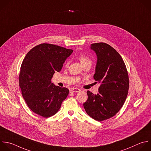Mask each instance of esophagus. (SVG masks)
<instances>
[{
    "label": "esophagus",
    "instance_id": "1",
    "mask_svg": "<svg viewBox=\"0 0 151 151\" xmlns=\"http://www.w3.org/2000/svg\"><path fill=\"white\" fill-rule=\"evenodd\" d=\"M81 90L79 88H72L70 89V93H74V92H79Z\"/></svg>",
    "mask_w": 151,
    "mask_h": 151
}]
</instances>
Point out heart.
I'll use <instances>...</instances> for the list:
<instances>
[{
	"mask_svg": "<svg viewBox=\"0 0 151 151\" xmlns=\"http://www.w3.org/2000/svg\"><path fill=\"white\" fill-rule=\"evenodd\" d=\"M79 60L81 63L82 64V65H83L85 64L89 63H91V59L88 57H87L83 55H80L79 56Z\"/></svg>",
	"mask_w": 151,
	"mask_h": 151,
	"instance_id": "heart-1",
	"label": "heart"
}]
</instances>
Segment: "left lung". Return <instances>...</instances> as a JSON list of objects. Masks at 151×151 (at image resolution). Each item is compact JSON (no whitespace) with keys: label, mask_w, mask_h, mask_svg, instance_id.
Wrapping results in <instances>:
<instances>
[{"label":"left lung","mask_w":151,"mask_h":151,"mask_svg":"<svg viewBox=\"0 0 151 151\" xmlns=\"http://www.w3.org/2000/svg\"><path fill=\"white\" fill-rule=\"evenodd\" d=\"M91 49L97 57L93 78L101 85L97 94L87 91L83 107L91 117L101 122L115 116L123 106L129 87V76L122 58L111 46L96 42L91 45Z\"/></svg>","instance_id":"8db88e82"}]
</instances>
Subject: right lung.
<instances>
[{
	"label": "right lung",
	"instance_id": "1",
	"mask_svg": "<svg viewBox=\"0 0 151 151\" xmlns=\"http://www.w3.org/2000/svg\"><path fill=\"white\" fill-rule=\"evenodd\" d=\"M73 50L43 43L34 48L25 56L19 75L22 95L28 107L45 118L55 115L69 94L66 88L52 82L56 72H60Z\"/></svg>",
	"mask_w": 151,
	"mask_h": 151
}]
</instances>
